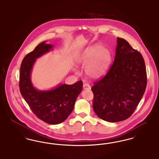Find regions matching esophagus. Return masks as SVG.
I'll list each match as a JSON object with an SVG mask.
<instances>
[{"mask_svg": "<svg viewBox=\"0 0 159 159\" xmlns=\"http://www.w3.org/2000/svg\"><path fill=\"white\" fill-rule=\"evenodd\" d=\"M84 89H91V86L88 83H84L83 85Z\"/></svg>", "mask_w": 159, "mask_h": 159, "instance_id": "34e87169", "label": "esophagus"}]
</instances>
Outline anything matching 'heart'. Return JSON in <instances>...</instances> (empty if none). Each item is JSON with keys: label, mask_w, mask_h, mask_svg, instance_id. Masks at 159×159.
<instances>
[{"label": "heart", "mask_w": 159, "mask_h": 159, "mask_svg": "<svg viewBox=\"0 0 159 159\" xmlns=\"http://www.w3.org/2000/svg\"><path fill=\"white\" fill-rule=\"evenodd\" d=\"M111 59L109 51L100 45L91 46L79 54L77 64L84 66L86 76L91 79H97L107 71ZM76 71V70H74Z\"/></svg>", "instance_id": "obj_1"}]
</instances>
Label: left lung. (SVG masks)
I'll list each match as a JSON object with an SVG mask.
<instances>
[{
    "mask_svg": "<svg viewBox=\"0 0 159 159\" xmlns=\"http://www.w3.org/2000/svg\"><path fill=\"white\" fill-rule=\"evenodd\" d=\"M147 86L144 58L128 42L117 38L113 64L102 79L94 83L93 109L99 117L114 123L134 112Z\"/></svg>",
    "mask_w": 159,
    "mask_h": 159,
    "instance_id": "left-lung-1",
    "label": "left lung"
}]
</instances>
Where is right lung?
I'll return each instance as SVG.
<instances>
[{
  "label": "right lung",
  "instance_id": "1",
  "mask_svg": "<svg viewBox=\"0 0 159 159\" xmlns=\"http://www.w3.org/2000/svg\"><path fill=\"white\" fill-rule=\"evenodd\" d=\"M53 45L43 42L23 59L20 73V92L39 119L51 125L65 121L71 113L76 99L82 91L83 82L73 84L60 83L49 90L41 91L33 84L31 74L36 59L52 51Z\"/></svg>",
  "mask_w": 159,
  "mask_h": 159
}]
</instances>
